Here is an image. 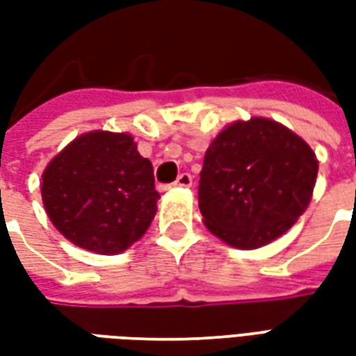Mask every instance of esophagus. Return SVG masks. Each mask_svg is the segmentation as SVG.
<instances>
[{
    "label": "esophagus",
    "mask_w": 356,
    "mask_h": 356,
    "mask_svg": "<svg viewBox=\"0 0 356 356\" xmlns=\"http://www.w3.org/2000/svg\"><path fill=\"white\" fill-rule=\"evenodd\" d=\"M175 186H185V188H188V186H193V175L191 173H181L177 177V181L173 183Z\"/></svg>",
    "instance_id": "obj_1"
}]
</instances>
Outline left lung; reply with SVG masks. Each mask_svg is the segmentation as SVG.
Instances as JSON below:
<instances>
[{
    "label": "left lung",
    "instance_id": "8db88e82",
    "mask_svg": "<svg viewBox=\"0 0 356 356\" xmlns=\"http://www.w3.org/2000/svg\"><path fill=\"white\" fill-rule=\"evenodd\" d=\"M318 160L305 140L267 118L234 122L204 156L198 206L217 238L240 250L273 242L311 202Z\"/></svg>",
    "mask_w": 356,
    "mask_h": 356
}]
</instances>
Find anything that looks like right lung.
Masks as SVG:
<instances>
[{"label":"right lung","instance_id":"right-lung-1","mask_svg":"<svg viewBox=\"0 0 356 356\" xmlns=\"http://www.w3.org/2000/svg\"><path fill=\"white\" fill-rule=\"evenodd\" d=\"M57 231L95 254H120L147 232L160 194L152 163L127 133L89 131L63 148L42 175Z\"/></svg>","mask_w":356,"mask_h":356}]
</instances>
